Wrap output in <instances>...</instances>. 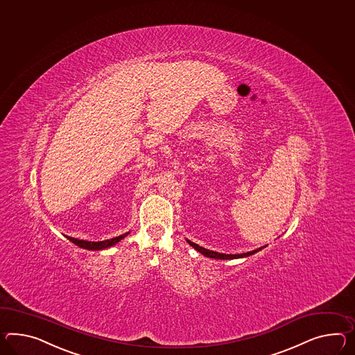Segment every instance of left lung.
<instances>
[{"mask_svg": "<svg viewBox=\"0 0 355 355\" xmlns=\"http://www.w3.org/2000/svg\"><path fill=\"white\" fill-rule=\"evenodd\" d=\"M187 242L190 243L191 246H192L195 250H198L199 252H201L202 255H205V257H208V258H213V259L225 260L246 258V257H250V255H252V254H255V252H258V251L261 250V249L267 248V245H266V246H261V248L257 249V250L249 251V252H243V254H223V252H216V251L208 250V249H205V248H202V246H199L198 243L190 241V240H187Z\"/></svg>", "mask_w": 355, "mask_h": 355, "instance_id": "1", "label": "left lung"}]
</instances>
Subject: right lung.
Listing matches in <instances>:
<instances>
[{"label":"right lung","instance_id":"1","mask_svg":"<svg viewBox=\"0 0 355 355\" xmlns=\"http://www.w3.org/2000/svg\"><path fill=\"white\" fill-rule=\"evenodd\" d=\"M130 234V232H127V234H121V236H118V237H114V239H110V240H105V241H86V240H78V239H74V237H69V236H67V239L69 240V241L73 242V243H76L77 246L79 248H82V249H87V250H104V249H107V248H112L114 246L115 243H118V242L123 240L127 234Z\"/></svg>","mask_w":355,"mask_h":355}]
</instances>
